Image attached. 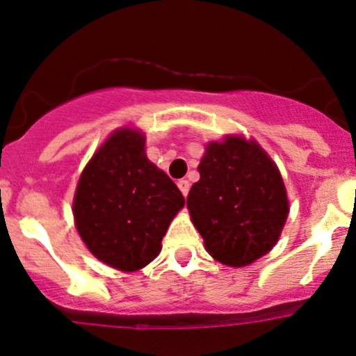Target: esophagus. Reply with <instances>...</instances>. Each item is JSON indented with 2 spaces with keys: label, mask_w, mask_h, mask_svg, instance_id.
Wrapping results in <instances>:
<instances>
[{
  "label": "esophagus",
  "mask_w": 356,
  "mask_h": 356,
  "mask_svg": "<svg viewBox=\"0 0 356 356\" xmlns=\"http://www.w3.org/2000/svg\"><path fill=\"white\" fill-rule=\"evenodd\" d=\"M177 186H179V189H181V193L184 194V196H188L189 188H191L189 181H186V179H182V181H179V182H177Z\"/></svg>",
  "instance_id": "1"
}]
</instances>
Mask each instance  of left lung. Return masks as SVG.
<instances>
[{"label":"left lung","instance_id":"1","mask_svg":"<svg viewBox=\"0 0 356 356\" xmlns=\"http://www.w3.org/2000/svg\"><path fill=\"white\" fill-rule=\"evenodd\" d=\"M200 175L188 208L208 252L238 268L271 250L286 222L288 200L266 152L244 138L209 143Z\"/></svg>","mask_w":356,"mask_h":356}]
</instances>
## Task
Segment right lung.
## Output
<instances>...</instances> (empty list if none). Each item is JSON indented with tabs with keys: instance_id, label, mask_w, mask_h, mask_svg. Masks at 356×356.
<instances>
[{
	"instance_id": "1",
	"label": "right lung",
	"mask_w": 356,
	"mask_h": 356,
	"mask_svg": "<svg viewBox=\"0 0 356 356\" xmlns=\"http://www.w3.org/2000/svg\"><path fill=\"white\" fill-rule=\"evenodd\" d=\"M184 196L145 155V136L121 129L85 167L73 213L95 257L121 271H136L159 256L160 242Z\"/></svg>"
}]
</instances>
